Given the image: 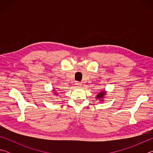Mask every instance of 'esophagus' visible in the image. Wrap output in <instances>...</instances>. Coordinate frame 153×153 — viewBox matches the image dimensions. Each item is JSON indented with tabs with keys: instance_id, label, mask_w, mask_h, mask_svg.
<instances>
[{
	"instance_id": "34e87169",
	"label": "esophagus",
	"mask_w": 153,
	"mask_h": 153,
	"mask_svg": "<svg viewBox=\"0 0 153 153\" xmlns=\"http://www.w3.org/2000/svg\"><path fill=\"white\" fill-rule=\"evenodd\" d=\"M75 86H77V87H79L82 86V83L81 82H76L75 83Z\"/></svg>"
}]
</instances>
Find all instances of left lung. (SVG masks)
<instances>
[{"instance_id":"1","label":"left lung","mask_w":153,"mask_h":153,"mask_svg":"<svg viewBox=\"0 0 153 153\" xmlns=\"http://www.w3.org/2000/svg\"><path fill=\"white\" fill-rule=\"evenodd\" d=\"M106 92H107L105 91V90L100 92L97 95V97H96V98H97V99H100V100H103V98H104V97L106 95Z\"/></svg>"}]
</instances>
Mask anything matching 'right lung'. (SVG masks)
Wrapping results in <instances>:
<instances>
[{
	"mask_svg": "<svg viewBox=\"0 0 153 153\" xmlns=\"http://www.w3.org/2000/svg\"><path fill=\"white\" fill-rule=\"evenodd\" d=\"M53 91H55V90L53 89ZM53 93H55V94H58V92H54Z\"/></svg>",
	"mask_w": 153,
	"mask_h": 153,
	"instance_id": "obj_1",
	"label": "right lung"
}]
</instances>
